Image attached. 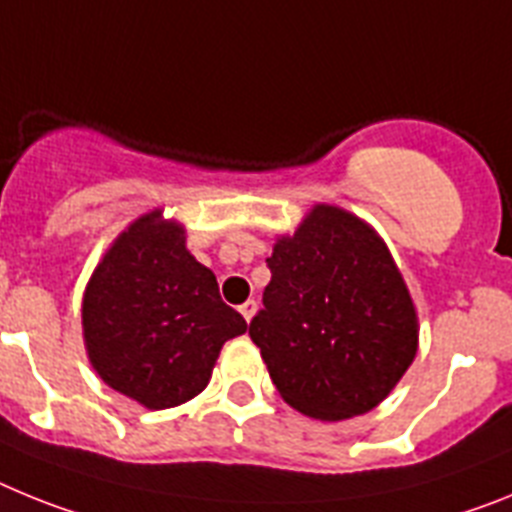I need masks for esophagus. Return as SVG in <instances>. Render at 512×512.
Instances as JSON below:
<instances>
[{"mask_svg":"<svg viewBox=\"0 0 512 512\" xmlns=\"http://www.w3.org/2000/svg\"><path fill=\"white\" fill-rule=\"evenodd\" d=\"M239 311H242V317L247 319V322H252V317H255V311H257V301L255 299L244 301V304L239 306Z\"/></svg>","mask_w":512,"mask_h":512,"instance_id":"obj_1","label":"esophagus"}]
</instances>
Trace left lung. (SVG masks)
<instances>
[{"mask_svg":"<svg viewBox=\"0 0 512 512\" xmlns=\"http://www.w3.org/2000/svg\"><path fill=\"white\" fill-rule=\"evenodd\" d=\"M250 322L275 389L317 420L366 415L417 353V311L384 239L353 213L319 206L268 257Z\"/></svg>","mask_w":512,"mask_h":512,"instance_id":"8db88e82","label":"left lung"}]
</instances>
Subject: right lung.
<instances>
[{
	"label": "right lung",
	"mask_w": 512,
	"mask_h": 512,
	"mask_svg": "<svg viewBox=\"0 0 512 512\" xmlns=\"http://www.w3.org/2000/svg\"><path fill=\"white\" fill-rule=\"evenodd\" d=\"M84 348L100 379L149 410L198 397L224 342L247 322L162 211L133 221L84 288Z\"/></svg>",
	"instance_id": "obj_1"
}]
</instances>
